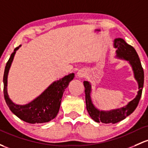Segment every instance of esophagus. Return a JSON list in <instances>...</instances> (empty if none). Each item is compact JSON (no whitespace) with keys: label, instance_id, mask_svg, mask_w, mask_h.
Instances as JSON below:
<instances>
[{"label":"esophagus","instance_id":"esophagus-1","mask_svg":"<svg viewBox=\"0 0 148 148\" xmlns=\"http://www.w3.org/2000/svg\"><path fill=\"white\" fill-rule=\"evenodd\" d=\"M85 76V73L83 71H82V70H80V71H79L78 72H77V77H79V78H82V77H84Z\"/></svg>","mask_w":148,"mask_h":148}]
</instances>
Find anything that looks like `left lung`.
I'll use <instances>...</instances> for the list:
<instances>
[{
    "label": "left lung",
    "mask_w": 148,
    "mask_h": 148,
    "mask_svg": "<svg viewBox=\"0 0 148 148\" xmlns=\"http://www.w3.org/2000/svg\"><path fill=\"white\" fill-rule=\"evenodd\" d=\"M114 47L117 49L116 51V57L119 59L127 60L133 68L135 79L138 82V94L133 100L130 101L125 106L118 109L111 110L109 111H99L95 108L91 99V86L87 81L84 82L85 87V98H86V109L88 114L94 121L103 123H116L127 116L131 114L136 110L142 95L143 88L144 84V71L140 61L138 54L133 47L127 44L122 38H116L114 40Z\"/></svg>",
    "instance_id": "1"
}]
</instances>
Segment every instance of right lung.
<instances>
[{"label": "right lung", "mask_w": 148, "mask_h": 148, "mask_svg": "<svg viewBox=\"0 0 148 148\" xmlns=\"http://www.w3.org/2000/svg\"><path fill=\"white\" fill-rule=\"evenodd\" d=\"M20 45L15 48L6 64L3 75V94L8 106L17 117L29 123H43L52 121L57 116L64 89L74 79V74H68L54 82L38 97L26 105H18L10 100L8 94V74L16 51Z\"/></svg>", "instance_id": "add662e5"}]
</instances>
